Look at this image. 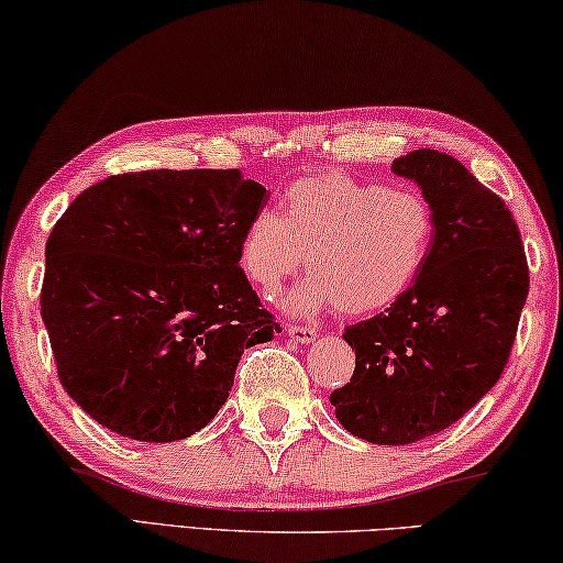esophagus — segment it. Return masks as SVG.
<instances>
[{
  "instance_id": "1",
  "label": "esophagus",
  "mask_w": 563,
  "mask_h": 563,
  "mask_svg": "<svg viewBox=\"0 0 563 563\" xmlns=\"http://www.w3.org/2000/svg\"><path fill=\"white\" fill-rule=\"evenodd\" d=\"M288 335L292 338V341L308 345V343L316 341L318 330H316L313 325H298V323H292V325H288Z\"/></svg>"
}]
</instances>
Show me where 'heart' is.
<instances>
[{
  "instance_id": "1",
  "label": "heart",
  "mask_w": 563,
  "mask_h": 563,
  "mask_svg": "<svg viewBox=\"0 0 563 563\" xmlns=\"http://www.w3.org/2000/svg\"><path fill=\"white\" fill-rule=\"evenodd\" d=\"M435 233L433 208L413 187L328 169L292 183L283 218L261 210L243 230L238 263L265 296L296 275L308 257L292 310L333 306L347 318L376 316L406 296L423 273Z\"/></svg>"
}]
</instances>
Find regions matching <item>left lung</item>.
Segmentation results:
<instances>
[{
  "label": "left lung",
  "mask_w": 563,
  "mask_h": 563,
  "mask_svg": "<svg viewBox=\"0 0 563 563\" xmlns=\"http://www.w3.org/2000/svg\"><path fill=\"white\" fill-rule=\"evenodd\" d=\"M390 169L431 202V255L396 306L345 328L355 371L330 404L358 439L406 445L456 423L501 378L529 265L511 210L456 157L413 150Z\"/></svg>",
  "instance_id": "1"
}]
</instances>
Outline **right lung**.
Returning a JSON list of instances; mask_svg holds the SVG:
<instances>
[{"label": "right lung", "mask_w": 563, "mask_h": 563, "mask_svg": "<svg viewBox=\"0 0 563 563\" xmlns=\"http://www.w3.org/2000/svg\"><path fill=\"white\" fill-rule=\"evenodd\" d=\"M271 192L240 169H145L77 195L47 240L42 320L59 383L132 441L208 426L245 347L280 333L238 247Z\"/></svg>", "instance_id": "1"}]
</instances>
